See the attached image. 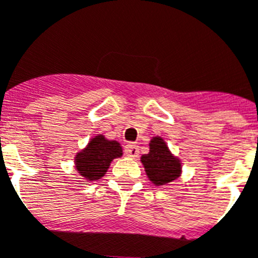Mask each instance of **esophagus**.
Wrapping results in <instances>:
<instances>
[{
  "label": "esophagus",
  "mask_w": 258,
  "mask_h": 258,
  "mask_svg": "<svg viewBox=\"0 0 258 258\" xmlns=\"http://www.w3.org/2000/svg\"><path fill=\"white\" fill-rule=\"evenodd\" d=\"M124 152L127 157H131V158H136L140 154V149H138L137 144H133V142H129L127 145H125Z\"/></svg>",
  "instance_id": "1"
}]
</instances>
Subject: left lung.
<instances>
[{"label": "left lung", "mask_w": 258, "mask_h": 258, "mask_svg": "<svg viewBox=\"0 0 258 258\" xmlns=\"http://www.w3.org/2000/svg\"><path fill=\"white\" fill-rule=\"evenodd\" d=\"M149 179L157 186L175 180L180 174V163L170 154L162 138L155 137L150 141V152L141 157Z\"/></svg>", "instance_id": "8db88e82"}]
</instances>
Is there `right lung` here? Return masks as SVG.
I'll use <instances>...</instances> for the list:
<instances>
[{"instance_id": "right-lung-1", "label": "right lung", "mask_w": 258, "mask_h": 258, "mask_svg": "<svg viewBox=\"0 0 258 258\" xmlns=\"http://www.w3.org/2000/svg\"><path fill=\"white\" fill-rule=\"evenodd\" d=\"M122 155L118 142L108 141L104 136L92 138L82 153L76 155V169L86 179H100L109 167L110 162Z\"/></svg>"}]
</instances>
